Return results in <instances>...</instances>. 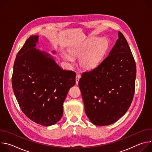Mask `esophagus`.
Listing matches in <instances>:
<instances>
[{
  "label": "esophagus",
  "instance_id": "1",
  "mask_svg": "<svg viewBox=\"0 0 152 152\" xmlns=\"http://www.w3.org/2000/svg\"><path fill=\"white\" fill-rule=\"evenodd\" d=\"M80 78V76L79 75H77L76 76V84L78 83Z\"/></svg>",
  "mask_w": 152,
  "mask_h": 152
}]
</instances>
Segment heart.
Here are the masks:
<instances>
[{
	"instance_id": "b5f03b06",
	"label": "heart",
	"mask_w": 152,
	"mask_h": 152,
	"mask_svg": "<svg viewBox=\"0 0 152 152\" xmlns=\"http://www.w3.org/2000/svg\"><path fill=\"white\" fill-rule=\"evenodd\" d=\"M96 40L97 38H93L81 47L70 50V54L73 56H81L79 64L83 69L89 70L95 67L103 59L109 46V42L105 38H100L97 41ZM63 56L66 61H72L70 56L64 55Z\"/></svg>"
}]
</instances>
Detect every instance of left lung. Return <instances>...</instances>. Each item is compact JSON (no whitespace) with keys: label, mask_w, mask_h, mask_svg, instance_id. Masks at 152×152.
<instances>
[{"label":"left lung","mask_w":152,"mask_h":152,"mask_svg":"<svg viewBox=\"0 0 152 152\" xmlns=\"http://www.w3.org/2000/svg\"><path fill=\"white\" fill-rule=\"evenodd\" d=\"M136 64L127 40L118 32V39L97 67L82 73L79 81L85 113L97 126L118 121L132 102Z\"/></svg>","instance_id":"8db88e82"}]
</instances>
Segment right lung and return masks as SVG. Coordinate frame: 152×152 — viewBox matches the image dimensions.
Listing matches in <instances>:
<instances>
[{
    "label": "right lung",
    "instance_id": "obj_1",
    "mask_svg": "<svg viewBox=\"0 0 152 152\" xmlns=\"http://www.w3.org/2000/svg\"><path fill=\"white\" fill-rule=\"evenodd\" d=\"M38 36H31L17 53L12 86L21 111L34 122L49 126L63 115V103L75 85L76 73L62 70L47 53L35 48ZM54 53V52H53Z\"/></svg>",
    "mask_w": 152,
    "mask_h": 152
}]
</instances>
